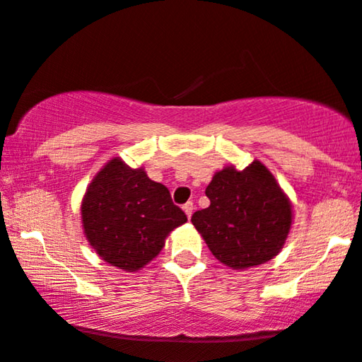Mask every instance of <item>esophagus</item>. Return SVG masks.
<instances>
[{
  "label": "esophagus",
  "mask_w": 362,
  "mask_h": 362,
  "mask_svg": "<svg viewBox=\"0 0 362 362\" xmlns=\"http://www.w3.org/2000/svg\"><path fill=\"white\" fill-rule=\"evenodd\" d=\"M182 209H184V211H185V215H187V218H190L192 216V214H194V210H195V206H194V204H192V202H187V204L182 206Z\"/></svg>",
  "instance_id": "esophagus-1"
}]
</instances>
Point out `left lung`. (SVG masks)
Here are the masks:
<instances>
[{
    "instance_id": "left-lung-1",
    "label": "left lung",
    "mask_w": 362,
    "mask_h": 362,
    "mask_svg": "<svg viewBox=\"0 0 362 362\" xmlns=\"http://www.w3.org/2000/svg\"><path fill=\"white\" fill-rule=\"evenodd\" d=\"M209 209L192 223L214 257L231 269H247L273 259L286 243L293 205L276 178L259 160L243 170L226 165L205 190Z\"/></svg>"
}]
</instances>
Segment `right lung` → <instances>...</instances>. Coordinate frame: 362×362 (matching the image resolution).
<instances>
[{"label": "right lung", "instance_id": "right-lung-1", "mask_svg": "<svg viewBox=\"0 0 362 362\" xmlns=\"http://www.w3.org/2000/svg\"><path fill=\"white\" fill-rule=\"evenodd\" d=\"M86 240L105 263L134 273L151 263L187 215L165 185L114 157L95 173L81 202Z\"/></svg>", "mask_w": 362, "mask_h": 362}]
</instances>
